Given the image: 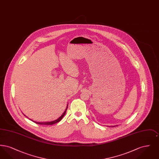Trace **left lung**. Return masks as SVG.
<instances>
[{
  "instance_id": "left-lung-1",
  "label": "left lung",
  "mask_w": 159,
  "mask_h": 159,
  "mask_svg": "<svg viewBox=\"0 0 159 159\" xmlns=\"http://www.w3.org/2000/svg\"><path fill=\"white\" fill-rule=\"evenodd\" d=\"M112 127H113V126H112Z\"/></svg>"
}]
</instances>
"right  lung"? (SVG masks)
Here are the masks:
<instances>
[{
	"instance_id": "add662e5",
	"label": "right lung",
	"mask_w": 159,
	"mask_h": 159,
	"mask_svg": "<svg viewBox=\"0 0 159 159\" xmlns=\"http://www.w3.org/2000/svg\"><path fill=\"white\" fill-rule=\"evenodd\" d=\"M67 108H68V105L67 106V108H66L65 111L61 115V116L58 119H57V120H54V121H50V122H37V121H34V123H36V124H39V125H53V124H55V123H58V122L61 121V120L63 118V117L64 116L65 114L66 113V111H67ZM24 116H25V115H24Z\"/></svg>"
}]
</instances>
